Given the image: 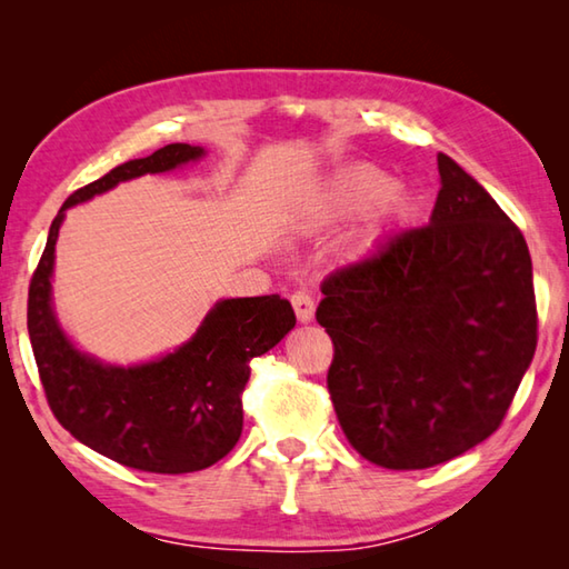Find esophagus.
<instances>
[{
	"label": "esophagus",
	"mask_w": 569,
	"mask_h": 569,
	"mask_svg": "<svg viewBox=\"0 0 569 569\" xmlns=\"http://www.w3.org/2000/svg\"><path fill=\"white\" fill-rule=\"evenodd\" d=\"M291 303H293V311H296V316H298V321L308 323V321L313 319V308H316V303H313L311 293L296 291V293L291 296Z\"/></svg>",
	"instance_id": "obj_1"
}]
</instances>
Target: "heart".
Wrapping results in <instances>:
<instances>
[{"label":"heart","instance_id":"obj_1","mask_svg":"<svg viewBox=\"0 0 569 569\" xmlns=\"http://www.w3.org/2000/svg\"><path fill=\"white\" fill-rule=\"evenodd\" d=\"M397 190L393 180L371 166H356L339 172L331 186L323 192V216H356L373 206L397 203Z\"/></svg>","mask_w":569,"mask_h":569}]
</instances>
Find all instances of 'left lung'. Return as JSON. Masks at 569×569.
<instances>
[{
    "mask_svg": "<svg viewBox=\"0 0 569 569\" xmlns=\"http://www.w3.org/2000/svg\"><path fill=\"white\" fill-rule=\"evenodd\" d=\"M427 226L336 268L316 311L346 439L387 469L465 455L505 421L537 349L527 240L445 152Z\"/></svg>",
    "mask_w": 569,
    "mask_h": 569,
    "instance_id": "1",
    "label": "left lung"
}]
</instances>
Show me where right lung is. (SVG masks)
<instances>
[{"label":"right lung","instance_id":"1","mask_svg":"<svg viewBox=\"0 0 569 569\" xmlns=\"http://www.w3.org/2000/svg\"><path fill=\"white\" fill-rule=\"evenodd\" d=\"M200 156L203 148L172 142L74 190L52 220L27 298V329L54 419L98 455L156 475L200 471L236 447L243 431L240 397L250 361L293 329V308L278 293L228 298L216 303L198 333L166 359L132 369L104 366L77 351L54 321L50 306L54 243L70 206L122 180L166 172Z\"/></svg>","mask_w":569,"mask_h":569}]
</instances>
